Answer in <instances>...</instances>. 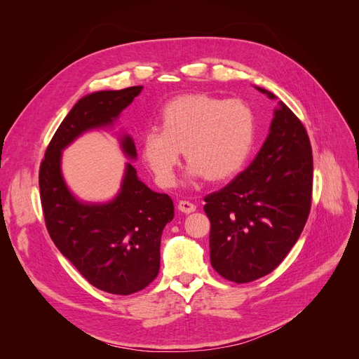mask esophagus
Masks as SVG:
<instances>
[{"label":"esophagus","mask_w":359,"mask_h":359,"mask_svg":"<svg viewBox=\"0 0 359 359\" xmlns=\"http://www.w3.org/2000/svg\"><path fill=\"white\" fill-rule=\"evenodd\" d=\"M178 210L186 212V214H190L193 211H196V205H194L193 202H189V201H180L178 202Z\"/></svg>","instance_id":"1"}]
</instances>
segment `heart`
<instances>
[{
  "label": "heart",
  "mask_w": 359,
  "mask_h": 359,
  "mask_svg": "<svg viewBox=\"0 0 359 359\" xmlns=\"http://www.w3.org/2000/svg\"><path fill=\"white\" fill-rule=\"evenodd\" d=\"M255 115L243 100L187 94L170 100L140 140V153L161 187L177 181L181 149L190 177L229 180L245 165L255 144Z\"/></svg>",
  "instance_id": "heart-1"
}]
</instances>
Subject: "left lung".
Instances as JSON below:
<instances>
[{
	"mask_svg": "<svg viewBox=\"0 0 359 359\" xmlns=\"http://www.w3.org/2000/svg\"><path fill=\"white\" fill-rule=\"evenodd\" d=\"M269 99L273 93L257 88ZM313 156L307 130L280 102L269 135L244 172L205 196L211 222L212 268L233 283H250L283 262L307 223Z\"/></svg>",
	"mask_w": 359,
	"mask_h": 359,
	"instance_id": "1",
	"label": "left lung"
}]
</instances>
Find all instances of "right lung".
I'll return each mask as SVG.
<instances>
[{
    "instance_id": "right-lung-1",
    "label": "right lung",
    "mask_w": 359,
    "mask_h": 359,
    "mask_svg": "<svg viewBox=\"0 0 359 359\" xmlns=\"http://www.w3.org/2000/svg\"><path fill=\"white\" fill-rule=\"evenodd\" d=\"M140 91L139 85L85 95L50 139L39 172L43 215L53 244L88 283L114 295L142 290L157 277L160 240L173 219V202L148 189L130 163L114 201L79 202L62 180L61 151L86 130L111 126ZM121 147L127 157L136 158L132 137L124 135Z\"/></svg>"
}]
</instances>
